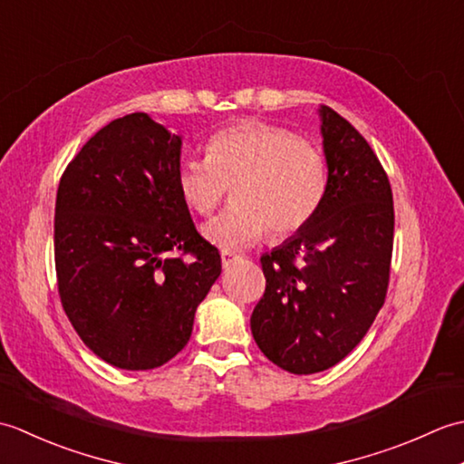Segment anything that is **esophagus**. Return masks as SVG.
Returning <instances> with one entry per match:
<instances>
[{"instance_id":"1","label":"esophagus","mask_w":464,"mask_h":464,"mask_svg":"<svg viewBox=\"0 0 464 464\" xmlns=\"http://www.w3.org/2000/svg\"><path fill=\"white\" fill-rule=\"evenodd\" d=\"M239 259V255L237 253H233V251H221V261H223V267L227 269V267H231V265Z\"/></svg>"}]
</instances>
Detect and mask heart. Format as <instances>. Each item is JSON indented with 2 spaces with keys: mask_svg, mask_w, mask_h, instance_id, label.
Returning a JSON list of instances; mask_svg holds the SVG:
<instances>
[{
  "mask_svg": "<svg viewBox=\"0 0 464 464\" xmlns=\"http://www.w3.org/2000/svg\"><path fill=\"white\" fill-rule=\"evenodd\" d=\"M329 167L321 147L287 127L243 120L209 135L205 160H183L177 189L191 211L209 217L235 189V203L205 225L203 235L225 251L247 249L301 231L324 201Z\"/></svg>",
  "mask_w": 464,
  "mask_h": 464,
  "instance_id": "b5f03b06",
  "label": "heart"
}]
</instances>
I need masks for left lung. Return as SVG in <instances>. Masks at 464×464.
I'll return each mask as SVG.
<instances>
[{"mask_svg": "<svg viewBox=\"0 0 464 464\" xmlns=\"http://www.w3.org/2000/svg\"><path fill=\"white\" fill-rule=\"evenodd\" d=\"M329 167L317 215L265 253V293L251 333L265 357L293 374L321 372L367 334L387 297L395 209L387 171L367 140L321 107Z\"/></svg>", "mask_w": 464, "mask_h": 464, "instance_id": "1", "label": "left lung"}]
</instances>
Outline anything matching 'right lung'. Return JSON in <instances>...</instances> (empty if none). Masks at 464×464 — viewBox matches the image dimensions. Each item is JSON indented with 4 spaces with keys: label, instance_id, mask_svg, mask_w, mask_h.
Here are the masks:
<instances>
[{
    "label": "right lung",
    "instance_id": "add662e5",
    "mask_svg": "<svg viewBox=\"0 0 464 464\" xmlns=\"http://www.w3.org/2000/svg\"><path fill=\"white\" fill-rule=\"evenodd\" d=\"M179 155V135L131 113L97 131L59 179V299L82 341L113 367L173 359L221 275L219 251L177 189Z\"/></svg>",
    "mask_w": 464,
    "mask_h": 464
}]
</instances>
